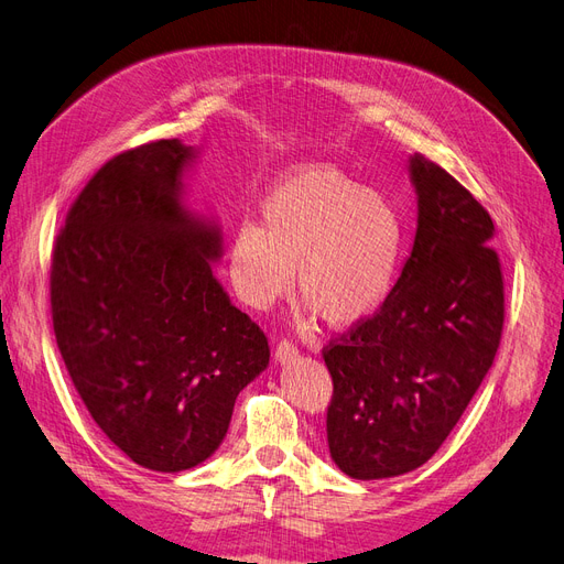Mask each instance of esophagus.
<instances>
[{
	"mask_svg": "<svg viewBox=\"0 0 564 564\" xmlns=\"http://www.w3.org/2000/svg\"><path fill=\"white\" fill-rule=\"evenodd\" d=\"M296 355H299L296 344H292V340H286V338L280 340L278 348H275V360H278V362H292Z\"/></svg>",
	"mask_w": 564,
	"mask_h": 564,
	"instance_id": "1",
	"label": "esophagus"
}]
</instances>
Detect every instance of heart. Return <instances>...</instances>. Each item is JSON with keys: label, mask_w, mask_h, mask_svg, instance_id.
Listing matches in <instances>:
<instances>
[{"label": "heart", "mask_w": 564, "mask_h": 564, "mask_svg": "<svg viewBox=\"0 0 564 564\" xmlns=\"http://www.w3.org/2000/svg\"><path fill=\"white\" fill-rule=\"evenodd\" d=\"M261 224L237 226L230 280L237 296L265 311L292 292L334 329L377 313L398 282L404 218L390 197L329 164H301L270 185Z\"/></svg>", "instance_id": "b5f03b06"}]
</instances>
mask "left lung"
Instances as JSON below:
<instances>
[{"instance_id":"obj_1","label":"left lung","mask_w":564,"mask_h":564,"mask_svg":"<svg viewBox=\"0 0 564 564\" xmlns=\"http://www.w3.org/2000/svg\"><path fill=\"white\" fill-rule=\"evenodd\" d=\"M412 256L381 308L332 338L327 442L355 480L423 466L447 440L494 362L503 275L485 207L440 164L416 155Z\"/></svg>"}]
</instances>
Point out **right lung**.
<instances>
[{
  "instance_id": "obj_1",
  "label": "right lung",
  "mask_w": 564,
  "mask_h": 564,
  "mask_svg": "<svg viewBox=\"0 0 564 564\" xmlns=\"http://www.w3.org/2000/svg\"><path fill=\"white\" fill-rule=\"evenodd\" d=\"M193 148L152 141L106 162L51 259V319L91 419L135 464L181 473L224 442L240 390L268 367L259 324L212 272L214 224L181 204Z\"/></svg>"
}]
</instances>
